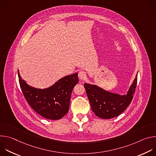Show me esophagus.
Here are the masks:
<instances>
[{
  "label": "esophagus",
  "instance_id": "1",
  "mask_svg": "<svg viewBox=\"0 0 156 156\" xmlns=\"http://www.w3.org/2000/svg\"><path fill=\"white\" fill-rule=\"evenodd\" d=\"M78 77L81 79V80H84L86 78V72L84 71H80L78 73Z\"/></svg>",
  "mask_w": 156,
  "mask_h": 156
}]
</instances>
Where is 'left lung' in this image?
Here are the masks:
<instances>
[{
    "mask_svg": "<svg viewBox=\"0 0 156 156\" xmlns=\"http://www.w3.org/2000/svg\"><path fill=\"white\" fill-rule=\"evenodd\" d=\"M137 84V76L126 95L107 91L96 85L84 83V86L93 112L101 119H109L120 115L131 103Z\"/></svg>",
    "mask_w": 156,
    "mask_h": 156,
    "instance_id": "8db88e82",
    "label": "left lung"
}]
</instances>
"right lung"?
Returning a JSON list of instances; mask_svg holds the SVG:
<instances>
[{
    "label": "right lung",
    "mask_w": 156,
    "mask_h": 156,
    "mask_svg": "<svg viewBox=\"0 0 156 156\" xmlns=\"http://www.w3.org/2000/svg\"><path fill=\"white\" fill-rule=\"evenodd\" d=\"M20 86L31 108L49 120L62 119L69 112L72 92L78 83V73L66 76L46 89H37L22 80L18 71Z\"/></svg>",
    "instance_id": "1"
}]
</instances>
